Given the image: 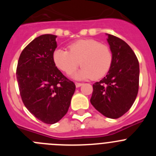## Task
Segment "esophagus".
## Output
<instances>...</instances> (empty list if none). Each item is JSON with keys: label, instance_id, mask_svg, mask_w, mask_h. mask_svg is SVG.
Here are the masks:
<instances>
[{"label": "esophagus", "instance_id": "esophagus-1", "mask_svg": "<svg viewBox=\"0 0 156 156\" xmlns=\"http://www.w3.org/2000/svg\"><path fill=\"white\" fill-rule=\"evenodd\" d=\"M75 84H76V87H80L82 86V83H76Z\"/></svg>", "mask_w": 156, "mask_h": 156}]
</instances>
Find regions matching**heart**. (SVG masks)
I'll use <instances>...</instances> for the list:
<instances>
[{
  "label": "heart",
  "instance_id": "1",
  "mask_svg": "<svg viewBox=\"0 0 156 156\" xmlns=\"http://www.w3.org/2000/svg\"><path fill=\"white\" fill-rule=\"evenodd\" d=\"M54 62L66 73L82 66L72 73L76 80H98L108 73L113 60L111 48L94 39H81L72 43L69 51L58 48L53 54Z\"/></svg>",
  "mask_w": 156,
  "mask_h": 156
}]
</instances>
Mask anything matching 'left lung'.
Masks as SVG:
<instances>
[{"instance_id": "obj_1", "label": "left lung", "mask_w": 156, "mask_h": 156, "mask_svg": "<svg viewBox=\"0 0 156 156\" xmlns=\"http://www.w3.org/2000/svg\"><path fill=\"white\" fill-rule=\"evenodd\" d=\"M108 41L113 60L107 75L93 84L90 103L105 116L117 119L131 108L139 87V62L125 41L111 34Z\"/></svg>"}]
</instances>
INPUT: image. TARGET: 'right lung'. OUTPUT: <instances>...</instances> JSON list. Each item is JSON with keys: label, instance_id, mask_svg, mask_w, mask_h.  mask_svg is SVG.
<instances>
[{"label": "right lung", "instance_id": "add662e5", "mask_svg": "<svg viewBox=\"0 0 156 156\" xmlns=\"http://www.w3.org/2000/svg\"><path fill=\"white\" fill-rule=\"evenodd\" d=\"M56 37L44 34L32 41L22 51L16 69L25 106L36 118L48 124L58 122L67 113L76 90L74 83L54 62Z\"/></svg>", "mask_w": 156, "mask_h": 156}]
</instances>
